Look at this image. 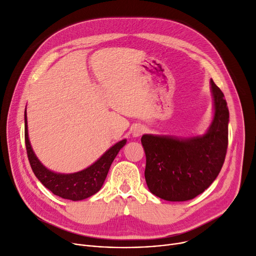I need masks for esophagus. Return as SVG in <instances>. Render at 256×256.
I'll list each match as a JSON object with an SVG mask.
<instances>
[{
  "mask_svg": "<svg viewBox=\"0 0 256 256\" xmlns=\"http://www.w3.org/2000/svg\"><path fill=\"white\" fill-rule=\"evenodd\" d=\"M145 132V128L142 126H137L132 130V136L134 137H140L142 134Z\"/></svg>",
  "mask_w": 256,
  "mask_h": 256,
  "instance_id": "34e87169",
  "label": "esophagus"
}]
</instances>
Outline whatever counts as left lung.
<instances>
[{"label":"left lung","instance_id":"1","mask_svg":"<svg viewBox=\"0 0 256 256\" xmlns=\"http://www.w3.org/2000/svg\"><path fill=\"white\" fill-rule=\"evenodd\" d=\"M214 115L202 136L178 139L143 135L145 180L150 191L164 200L186 201L204 192L224 164L228 145V112L223 92L210 78Z\"/></svg>","mask_w":256,"mask_h":256}]
</instances>
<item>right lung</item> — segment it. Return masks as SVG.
Segmentation results:
<instances>
[{"instance_id": "add662e5", "label": "right lung", "mask_w": 256, "mask_h": 256, "mask_svg": "<svg viewBox=\"0 0 256 256\" xmlns=\"http://www.w3.org/2000/svg\"><path fill=\"white\" fill-rule=\"evenodd\" d=\"M24 142L31 168L35 176L52 193L64 199L74 201L86 199L98 193L104 184L111 164L119 150L126 145V140L119 141L108 150L90 167L70 174H61L46 169L35 156L28 136V124L24 111Z\"/></svg>"}]
</instances>
